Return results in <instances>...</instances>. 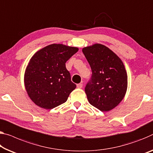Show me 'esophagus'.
<instances>
[{
  "label": "esophagus",
  "instance_id": "34e87169",
  "mask_svg": "<svg viewBox=\"0 0 153 153\" xmlns=\"http://www.w3.org/2000/svg\"><path fill=\"white\" fill-rule=\"evenodd\" d=\"M82 86H83V84L81 83L77 84V88H82Z\"/></svg>",
  "mask_w": 153,
  "mask_h": 153
}]
</instances>
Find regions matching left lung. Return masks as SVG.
Wrapping results in <instances>:
<instances>
[{
	"mask_svg": "<svg viewBox=\"0 0 153 153\" xmlns=\"http://www.w3.org/2000/svg\"><path fill=\"white\" fill-rule=\"evenodd\" d=\"M82 52L91 66L92 76L85 87L89 103L102 111L117 106L127 88V75L120 58L101 44L84 48Z\"/></svg>",
	"mask_w": 153,
	"mask_h": 153,
	"instance_id": "8db88e82",
	"label": "left lung"
}]
</instances>
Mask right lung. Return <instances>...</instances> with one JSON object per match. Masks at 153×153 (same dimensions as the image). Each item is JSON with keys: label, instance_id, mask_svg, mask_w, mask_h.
<instances>
[{"label": "right lung", "instance_id": "add662e5", "mask_svg": "<svg viewBox=\"0 0 153 153\" xmlns=\"http://www.w3.org/2000/svg\"><path fill=\"white\" fill-rule=\"evenodd\" d=\"M77 51V48L52 44L31 58L24 75V84L36 105L51 110L66 102L76 85L71 82L65 63Z\"/></svg>", "mask_w": 153, "mask_h": 153}]
</instances>
